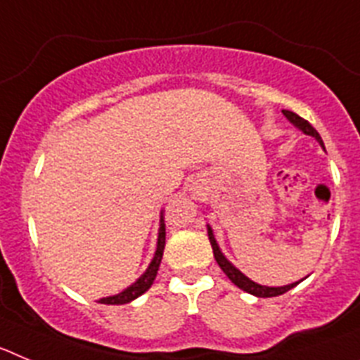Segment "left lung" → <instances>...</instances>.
<instances>
[{"mask_svg":"<svg viewBox=\"0 0 360 360\" xmlns=\"http://www.w3.org/2000/svg\"><path fill=\"white\" fill-rule=\"evenodd\" d=\"M283 113H285V117H287V119L290 120V122L294 124V126H297V128L301 129V131L307 133V135L316 136L317 142H319V144L324 148L323 139H321L319 133L316 131V128H314V126H311V124L308 122V120H304L303 117H299L297 113H294V111L283 110ZM207 232H209V241H211V247H212V254H214V259H216V262H218L219 269L224 270L225 274H227V278L231 279V281L234 283L236 287H240L241 290L249 292V294H252V295H257V297H276V295H281V294H285V292L290 290V288H294L295 285H297V283H299V281L297 283H292V285H287V287H263V285H257V283L250 281V279L247 278V276L241 274V272L236 269V266H232L231 263H229L227 259H225L224 254L219 252V247H218V243H216L214 236H212L211 227H207Z\"/></svg>","mask_w":360,"mask_h":360,"instance_id":"1","label":"left lung"}]
</instances>
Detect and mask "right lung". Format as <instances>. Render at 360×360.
<instances>
[{
	"instance_id": "obj_1",
	"label": "right lung",
	"mask_w": 360,
	"mask_h": 360,
	"mask_svg": "<svg viewBox=\"0 0 360 360\" xmlns=\"http://www.w3.org/2000/svg\"><path fill=\"white\" fill-rule=\"evenodd\" d=\"M164 247H165V224H164V214H162L160 219V232H158V245H157V252H155V257H153L151 265L148 266V270L144 272L139 281H135L131 287H128L124 292L117 295H111V297H104L101 299L98 303L103 304H126L133 299H136L139 295L144 294L149 287L153 285L155 278H157V272H158V266H160L162 262V254H164Z\"/></svg>"
}]
</instances>
